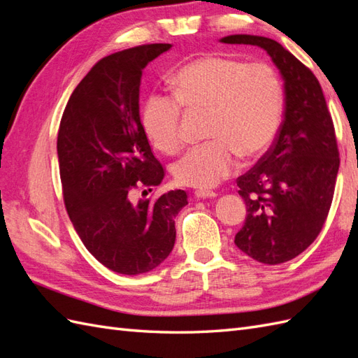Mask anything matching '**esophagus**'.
<instances>
[{"label": "esophagus", "instance_id": "34e87169", "mask_svg": "<svg viewBox=\"0 0 358 358\" xmlns=\"http://www.w3.org/2000/svg\"><path fill=\"white\" fill-rule=\"evenodd\" d=\"M194 196H196L197 199H215L218 194H216L215 191H209V189H197L196 192H194Z\"/></svg>", "mask_w": 358, "mask_h": 358}]
</instances>
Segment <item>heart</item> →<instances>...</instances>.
<instances>
[{
  "instance_id": "obj_1",
  "label": "heart",
  "mask_w": 358,
  "mask_h": 358,
  "mask_svg": "<svg viewBox=\"0 0 358 358\" xmlns=\"http://www.w3.org/2000/svg\"><path fill=\"white\" fill-rule=\"evenodd\" d=\"M173 94L152 92L142 125L157 149L175 154L183 143L182 106L209 110L206 136L173 164L180 185L212 188L239 167V155L254 158L273 142L284 109V86L267 64L208 57L192 61L171 79Z\"/></svg>"
}]
</instances>
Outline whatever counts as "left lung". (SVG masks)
<instances>
[{
  "instance_id": "obj_1",
  "label": "left lung",
  "mask_w": 358,
  "mask_h": 358,
  "mask_svg": "<svg viewBox=\"0 0 358 358\" xmlns=\"http://www.w3.org/2000/svg\"><path fill=\"white\" fill-rule=\"evenodd\" d=\"M221 41L264 49L284 79L275 142L236 180L248 215L234 239L257 262L280 264L305 251L327 220L341 164L333 119L315 74L278 41L248 34Z\"/></svg>"
}]
</instances>
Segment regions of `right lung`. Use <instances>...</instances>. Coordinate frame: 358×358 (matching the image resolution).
<instances>
[{
    "mask_svg": "<svg viewBox=\"0 0 358 358\" xmlns=\"http://www.w3.org/2000/svg\"><path fill=\"white\" fill-rule=\"evenodd\" d=\"M170 48L154 43L100 59L76 86L58 129L62 196L74 230L121 275L164 262L175 246L176 215L188 204L182 189L133 201L134 189L158 187L166 175L140 121L138 92L148 62Z\"/></svg>",
    "mask_w": 358,
    "mask_h": 358,
    "instance_id": "obj_1",
    "label": "right lung"
}]
</instances>
